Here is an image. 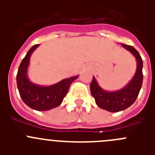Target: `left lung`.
I'll return each mask as SVG.
<instances>
[{"label": "left lung", "mask_w": 155, "mask_h": 155, "mask_svg": "<svg viewBox=\"0 0 155 155\" xmlns=\"http://www.w3.org/2000/svg\"><path fill=\"white\" fill-rule=\"evenodd\" d=\"M130 52L137 61V68L134 78L124 88L114 92L105 91L98 86L93 77L90 84V90L98 107L111 113H116L130 107L137 98L143 82V61L137 50L132 46L122 44Z\"/></svg>", "instance_id": "obj_1"}]
</instances>
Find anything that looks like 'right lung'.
Returning <instances> with one entry per match:
<instances>
[{
	"label": "right lung",
	"mask_w": 155,
	"mask_h": 155,
	"mask_svg": "<svg viewBox=\"0 0 155 155\" xmlns=\"http://www.w3.org/2000/svg\"><path fill=\"white\" fill-rule=\"evenodd\" d=\"M39 46V44L34 45L23 58L18 70L16 80L18 89L23 102L35 110L46 111L57 107L62 103L70 86L78 78V76L64 79L57 84L47 87L36 85L30 82L26 75L30 56Z\"/></svg>",
	"instance_id": "obj_1"
}]
</instances>
